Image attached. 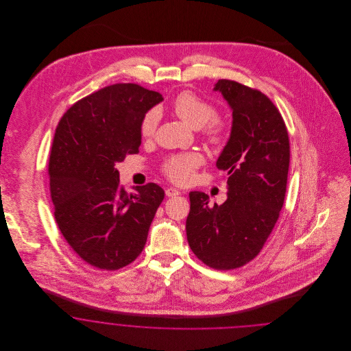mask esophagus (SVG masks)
I'll return each mask as SVG.
<instances>
[{
	"instance_id": "34e87169",
	"label": "esophagus",
	"mask_w": 351,
	"mask_h": 351,
	"mask_svg": "<svg viewBox=\"0 0 351 351\" xmlns=\"http://www.w3.org/2000/svg\"><path fill=\"white\" fill-rule=\"evenodd\" d=\"M179 195H180V192L175 188H167L166 189V196H168V197H175V196H179Z\"/></svg>"
}]
</instances>
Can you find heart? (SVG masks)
<instances>
[{"instance_id":"b5f03b06","label":"heart","mask_w":351,"mask_h":351,"mask_svg":"<svg viewBox=\"0 0 351 351\" xmlns=\"http://www.w3.org/2000/svg\"><path fill=\"white\" fill-rule=\"evenodd\" d=\"M172 112L186 125L193 129L204 126V136L212 146H222L228 138V123L216 117L217 109L191 90L179 93L171 104ZM158 112L149 110L141 121V135L145 139H151L158 128ZM204 165V156L199 151H189L178 155H171L165 159L162 171L173 183H189L193 179L195 171Z\"/></svg>"}]
</instances>
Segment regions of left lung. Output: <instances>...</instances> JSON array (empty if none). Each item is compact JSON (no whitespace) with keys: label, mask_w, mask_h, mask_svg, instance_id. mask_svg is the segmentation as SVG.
Returning a JSON list of instances; mask_svg holds the SVG:
<instances>
[{"label":"left lung","mask_w":351,"mask_h":351,"mask_svg":"<svg viewBox=\"0 0 351 351\" xmlns=\"http://www.w3.org/2000/svg\"><path fill=\"white\" fill-rule=\"evenodd\" d=\"M233 109V128L217 168L228 175V199L210 205L191 192L186 238L209 267L234 269L263 249L283 208L289 168V136L279 109L265 93L234 80H218Z\"/></svg>","instance_id":"left-lung-1"}]
</instances>
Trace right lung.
<instances>
[{
    "label": "right lung",
    "mask_w": 351,
    "mask_h": 351,
    "mask_svg": "<svg viewBox=\"0 0 351 351\" xmlns=\"http://www.w3.org/2000/svg\"><path fill=\"white\" fill-rule=\"evenodd\" d=\"M162 100L138 84H113L75 102L56 126L49 162L53 216L71 249L93 267H125L146 245L165 191L147 183L128 193L116 163L139 152L141 121Z\"/></svg>",
    "instance_id": "1"
}]
</instances>
